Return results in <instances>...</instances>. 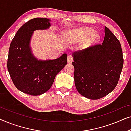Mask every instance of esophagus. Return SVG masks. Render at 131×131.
<instances>
[{"label": "esophagus", "mask_w": 131, "mask_h": 131, "mask_svg": "<svg viewBox=\"0 0 131 131\" xmlns=\"http://www.w3.org/2000/svg\"><path fill=\"white\" fill-rule=\"evenodd\" d=\"M73 57H71V55H69V56H68V57H67V62H68V63H69V64L71 63V62H73Z\"/></svg>", "instance_id": "obj_1"}]
</instances>
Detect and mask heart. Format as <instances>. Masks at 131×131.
<instances>
[{
	"instance_id": "1",
	"label": "heart",
	"mask_w": 131,
	"mask_h": 131,
	"mask_svg": "<svg viewBox=\"0 0 131 131\" xmlns=\"http://www.w3.org/2000/svg\"><path fill=\"white\" fill-rule=\"evenodd\" d=\"M94 30L91 27H82L70 31L69 35L73 39L78 40H85L88 37V42L92 44L97 42L100 39V36L96 33H94Z\"/></svg>"
}]
</instances>
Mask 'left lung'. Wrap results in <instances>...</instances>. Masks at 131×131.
Masks as SVG:
<instances>
[{
	"label": "left lung",
	"mask_w": 131,
	"mask_h": 131,
	"mask_svg": "<svg viewBox=\"0 0 131 131\" xmlns=\"http://www.w3.org/2000/svg\"><path fill=\"white\" fill-rule=\"evenodd\" d=\"M102 45L72 53L74 83L82 95L98 100L113 91L122 70L123 58L121 43L105 27Z\"/></svg>",
	"instance_id": "8db88e82"
}]
</instances>
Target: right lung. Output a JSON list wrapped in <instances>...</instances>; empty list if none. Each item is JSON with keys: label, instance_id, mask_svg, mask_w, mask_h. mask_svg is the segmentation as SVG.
Segmentation results:
<instances>
[{"label": "right lung", "instance_id": "1", "mask_svg": "<svg viewBox=\"0 0 131 131\" xmlns=\"http://www.w3.org/2000/svg\"><path fill=\"white\" fill-rule=\"evenodd\" d=\"M49 19L36 18L21 27L10 43L7 67L15 87L31 95L48 91L57 74L67 64L66 53L55 60H42L34 55L30 42L36 30H47Z\"/></svg>", "mask_w": 131, "mask_h": 131}]
</instances>
